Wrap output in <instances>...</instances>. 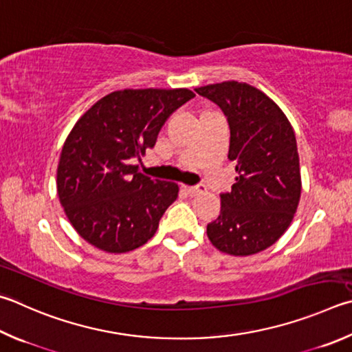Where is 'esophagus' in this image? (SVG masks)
Masks as SVG:
<instances>
[{"label": "esophagus", "mask_w": 352, "mask_h": 352, "mask_svg": "<svg viewBox=\"0 0 352 352\" xmlns=\"http://www.w3.org/2000/svg\"><path fill=\"white\" fill-rule=\"evenodd\" d=\"M182 189H183L186 194H189V195H197V194L203 192V190L206 189V188H204L203 184H198V186H182Z\"/></svg>", "instance_id": "34e87169"}]
</instances>
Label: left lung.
<instances>
[{"label": "left lung", "instance_id": "8db88e82", "mask_svg": "<svg viewBox=\"0 0 352 352\" xmlns=\"http://www.w3.org/2000/svg\"><path fill=\"white\" fill-rule=\"evenodd\" d=\"M195 92L228 117V158L237 172L231 192L220 195V215L208 225V239L235 257L265 251L289 228L302 194L296 133L283 111L248 82L223 81Z\"/></svg>", "mask_w": 352, "mask_h": 352}]
</instances>
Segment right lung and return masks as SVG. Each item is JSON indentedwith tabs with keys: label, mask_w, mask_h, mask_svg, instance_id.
Instances as JSON below:
<instances>
[{
	"label": "right lung",
	"mask_w": 352,
	"mask_h": 352,
	"mask_svg": "<svg viewBox=\"0 0 352 352\" xmlns=\"http://www.w3.org/2000/svg\"><path fill=\"white\" fill-rule=\"evenodd\" d=\"M194 97L189 89H124L81 115L56 169L60 203L81 239L123 254L154 237L178 184L151 180L132 160L154 148L169 115Z\"/></svg>",
	"instance_id": "add662e5"
}]
</instances>
